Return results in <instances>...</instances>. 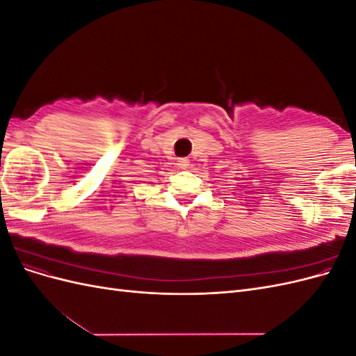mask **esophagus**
<instances>
[{
    "mask_svg": "<svg viewBox=\"0 0 356 356\" xmlns=\"http://www.w3.org/2000/svg\"><path fill=\"white\" fill-rule=\"evenodd\" d=\"M178 166H179V169H187L190 166L188 159H179L178 160Z\"/></svg>",
    "mask_w": 356,
    "mask_h": 356,
    "instance_id": "1",
    "label": "esophagus"
}]
</instances>
